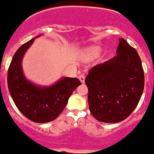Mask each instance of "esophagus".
Segmentation results:
<instances>
[{
	"label": "esophagus",
	"mask_w": 154,
	"mask_h": 154,
	"mask_svg": "<svg viewBox=\"0 0 154 154\" xmlns=\"http://www.w3.org/2000/svg\"><path fill=\"white\" fill-rule=\"evenodd\" d=\"M79 80L81 81V83H85V75H80L78 77Z\"/></svg>",
	"instance_id": "obj_1"
}]
</instances>
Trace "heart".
I'll list each match as a JSON object with an SVG mask.
<instances>
[{"mask_svg":"<svg viewBox=\"0 0 154 154\" xmlns=\"http://www.w3.org/2000/svg\"><path fill=\"white\" fill-rule=\"evenodd\" d=\"M101 52V48L97 46H92V47H88L84 51L83 57L85 59H92L94 57H97L100 55Z\"/></svg>","mask_w":154,"mask_h":154,"instance_id":"b5f03b06","label":"heart"}]
</instances>
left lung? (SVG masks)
Returning a JSON list of instances; mask_svg holds the SVG:
<instances>
[{
	"mask_svg": "<svg viewBox=\"0 0 154 154\" xmlns=\"http://www.w3.org/2000/svg\"><path fill=\"white\" fill-rule=\"evenodd\" d=\"M117 55L88 71L89 110L97 120L114 123L124 120L138 105L145 77L141 58L135 49L119 38Z\"/></svg>",
	"mask_w": 154,
	"mask_h": 154,
	"instance_id": "1",
	"label": "left lung"
}]
</instances>
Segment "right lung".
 I'll return each instance as SVG.
<instances>
[{
  "mask_svg": "<svg viewBox=\"0 0 154 154\" xmlns=\"http://www.w3.org/2000/svg\"><path fill=\"white\" fill-rule=\"evenodd\" d=\"M34 41L35 38L22 45L13 55L8 70V87L20 112L30 120L44 123L54 120L62 113L73 90L81 83L77 77H63L53 85L40 87L27 81L22 59Z\"/></svg>",
  "mask_w": 154,
  "mask_h": 154,
  "instance_id": "obj_1",
  "label": "right lung"
}]
</instances>
